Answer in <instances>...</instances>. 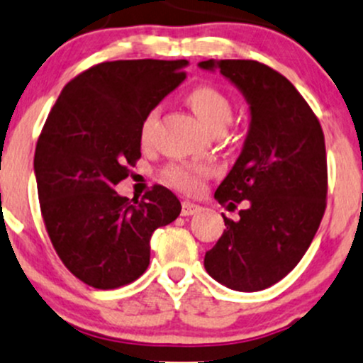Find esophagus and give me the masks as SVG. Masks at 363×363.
Returning <instances> with one entry per match:
<instances>
[{"instance_id": "34e87169", "label": "esophagus", "mask_w": 363, "mask_h": 363, "mask_svg": "<svg viewBox=\"0 0 363 363\" xmlns=\"http://www.w3.org/2000/svg\"><path fill=\"white\" fill-rule=\"evenodd\" d=\"M198 212H201L200 205H196V203H191V201H182V210H181L182 217H189V215H194Z\"/></svg>"}]
</instances>
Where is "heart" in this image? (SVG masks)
<instances>
[{
    "label": "heart",
    "instance_id": "obj_1",
    "mask_svg": "<svg viewBox=\"0 0 363 363\" xmlns=\"http://www.w3.org/2000/svg\"><path fill=\"white\" fill-rule=\"evenodd\" d=\"M186 101L196 117L208 127L212 133L224 130L227 123L233 118V103L227 98L224 91L213 86H198L191 89L186 96ZM157 110H151L143 118L139 127V136L143 143H148L153 134L155 122H157ZM210 175V167L196 165V163H174L169 165L163 172V179L174 188L181 191H196L200 189L203 179Z\"/></svg>",
    "mask_w": 363,
    "mask_h": 363
}]
</instances>
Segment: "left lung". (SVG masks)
I'll use <instances>...</instances> for the list:
<instances>
[{
  "label": "left lung",
  "mask_w": 363,
  "mask_h": 363,
  "mask_svg": "<svg viewBox=\"0 0 363 363\" xmlns=\"http://www.w3.org/2000/svg\"><path fill=\"white\" fill-rule=\"evenodd\" d=\"M250 105V129L236 163L215 191L220 205L248 200L240 220L224 217L205 269L234 291H262L288 276L315 236L325 210L324 133L291 82L255 60H206Z\"/></svg>",
  "instance_id": "8db88e82"
}]
</instances>
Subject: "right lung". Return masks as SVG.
<instances>
[{
  "mask_svg": "<svg viewBox=\"0 0 363 363\" xmlns=\"http://www.w3.org/2000/svg\"><path fill=\"white\" fill-rule=\"evenodd\" d=\"M188 60H117L63 87L34 155L48 236L75 277L98 289L136 281L150 265V240L181 213L163 186L141 201L113 188L141 157L146 113L186 79Z\"/></svg>",
  "mask_w": 363,
  "mask_h": 363,
  "instance_id": "1",
  "label": "right lung"
}]
</instances>
